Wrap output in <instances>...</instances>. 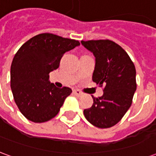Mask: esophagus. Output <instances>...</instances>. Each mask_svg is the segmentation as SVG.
Masks as SVG:
<instances>
[{
  "instance_id": "34e87169",
  "label": "esophagus",
  "mask_w": 156,
  "mask_h": 156,
  "mask_svg": "<svg viewBox=\"0 0 156 156\" xmlns=\"http://www.w3.org/2000/svg\"><path fill=\"white\" fill-rule=\"evenodd\" d=\"M73 94H74L75 95H77V96H81L82 95V93L79 90H78V89H76V90H73Z\"/></svg>"
}]
</instances>
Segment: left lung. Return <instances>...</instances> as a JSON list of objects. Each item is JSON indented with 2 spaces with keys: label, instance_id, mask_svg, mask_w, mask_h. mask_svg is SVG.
<instances>
[{
  "label": "left lung",
  "instance_id": "8db88e82",
  "mask_svg": "<svg viewBox=\"0 0 156 156\" xmlns=\"http://www.w3.org/2000/svg\"><path fill=\"white\" fill-rule=\"evenodd\" d=\"M95 57L93 81L105 86L101 97H93L92 107L83 110L96 127L110 128L119 122L132 104L136 90V71L127 52L110 40L81 41Z\"/></svg>",
  "mask_w": 156,
  "mask_h": 156
}]
</instances>
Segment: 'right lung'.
<instances>
[{
  "label": "right lung",
  "mask_w": 156,
  "mask_h": 156,
  "mask_svg": "<svg viewBox=\"0 0 156 156\" xmlns=\"http://www.w3.org/2000/svg\"><path fill=\"white\" fill-rule=\"evenodd\" d=\"M79 45L73 39L41 33L19 48L11 66V88L16 105L28 120L43 123L58 115L72 89L57 88L49 81V73L59 67L65 52Z\"/></svg>",
  "instance_id": "right-lung-1"
}]
</instances>
